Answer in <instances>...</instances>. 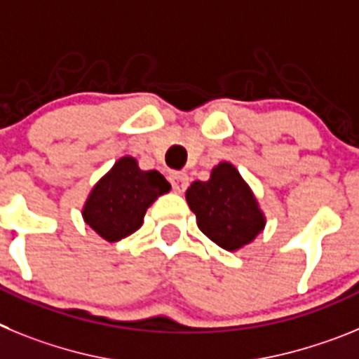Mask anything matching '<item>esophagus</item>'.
<instances>
[{"instance_id": "34e87169", "label": "esophagus", "mask_w": 359, "mask_h": 359, "mask_svg": "<svg viewBox=\"0 0 359 359\" xmlns=\"http://www.w3.org/2000/svg\"><path fill=\"white\" fill-rule=\"evenodd\" d=\"M170 182L173 186V191L175 193H184L189 184V177L186 173H171Z\"/></svg>"}]
</instances>
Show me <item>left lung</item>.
<instances>
[{"label": "left lung", "instance_id": "1", "mask_svg": "<svg viewBox=\"0 0 359 359\" xmlns=\"http://www.w3.org/2000/svg\"><path fill=\"white\" fill-rule=\"evenodd\" d=\"M197 226L226 251H238L251 244L266 227L253 189L231 162H220L211 170L210 180H195L186 191Z\"/></svg>", "mask_w": 359, "mask_h": 359}]
</instances>
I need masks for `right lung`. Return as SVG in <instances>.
Returning <instances> with one entry per match:
<instances>
[{
    "label": "right lung",
    "mask_w": 359,
    "mask_h": 359,
    "mask_svg": "<svg viewBox=\"0 0 359 359\" xmlns=\"http://www.w3.org/2000/svg\"><path fill=\"white\" fill-rule=\"evenodd\" d=\"M170 189L158 171H142L137 158L126 155L93 186L83 218L106 242H119L142 226L146 210Z\"/></svg>",
    "instance_id": "1"
}]
</instances>
